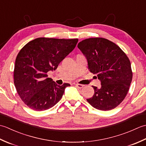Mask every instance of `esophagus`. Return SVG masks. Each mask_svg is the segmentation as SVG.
Wrapping results in <instances>:
<instances>
[{
	"instance_id": "obj_1",
	"label": "esophagus",
	"mask_w": 146,
	"mask_h": 146,
	"mask_svg": "<svg viewBox=\"0 0 146 146\" xmlns=\"http://www.w3.org/2000/svg\"><path fill=\"white\" fill-rule=\"evenodd\" d=\"M75 86H76V87H78V88H82L84 85H82V84H78V83H76V84H75Z\"/></svg>"
}]
</instances>
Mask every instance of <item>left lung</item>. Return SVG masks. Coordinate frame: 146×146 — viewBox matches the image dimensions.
Here are the masks:
<instances>
[{"label": "left lung", "mask_w": 146, "mask_h": 146, "mask_svg": "<svg viewBox=\"0 0 146 146\" xmlns=\"http://www.w3.org/2000/svg\"><path fill=\"white\" fill-rule=\"evenodd\" d=\"M91 73L97 74L101 87L93 86L94 95L87 99L92 107L110 110L117 107L127 94L132 79L129 59L119 46L107 39L88 38L78 44Z\"/></svg>", "instance_id": "left-lung-1"}]
</instances>
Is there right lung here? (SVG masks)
Masks as SVG:
<instances>
[{
	"mask_svg": "<svg viewBox=\"0 0 146 146\" xmlns=\"http://www.w3.org/2000/svg\"><path fill=\"white\" fill-rule=\"evenodd\" d=\"M78 39L39 38L21 49L14 71V85L21 100L36 111L48 110L60 100L69 83L58 85L47 73L72 51Z\"/></svg>",
	"mask_w": 146,
	"mask_h": 146,
	"instance_id": "obj_1",
	"label": "right lung"
}]
</instances>
